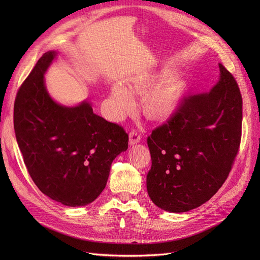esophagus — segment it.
I'll list each match as a JSON object with an SVG mask.
<instances>
[{
  "label": "esophagus",
  "mask_w": 260,
  "mask_h": 260,
  "mask_svg": "<svg viewBox=\"0 0 260 260\" xmlns=\"http://www.w3.org/2000/svg\"><path fill=\"white\" fill-rule=\"evenodd\" d=\"M140 141H141V135L139 133V131L132 130L129 133V143L132 145V144H136V143L140 142Z\"/></svg>",
  "instance_id": "1"
}]
</instances>
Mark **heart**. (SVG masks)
Wrapping results in <instances>:
<instances>
[{"label": "heart", "instance_id": "obj_1", "mask_svg": "<svg viewBox=\"0 0 260 260\" xmlns=\"http://www.w3.org/2000/svg\"><path fill=\"white\" fill-rule=\"evenodd\" d=\"M158 85L154 79H138L132 82L130 90L120 84L114 85L111 104L116 117H122L135 106V94H142ZM184 90V83L179 79H170L158 88L148 92L143 100L145 113L155 119H162L175 112L180 94Z\"/></svg>", "mask_w": 260, "mask_h": 260}]
</instances>
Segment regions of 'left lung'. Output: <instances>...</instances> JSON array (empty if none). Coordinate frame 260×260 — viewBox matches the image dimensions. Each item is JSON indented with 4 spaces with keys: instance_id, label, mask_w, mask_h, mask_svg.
I'll return each instance as SVG.
<instances>
[{
    "instance_id": "8db88e82",
    "label": "left lung",
    "mask_w": 260,
    "mask_h": 260,
    "mask_svg": "<svg viewBox=\"0 0 260 260\" xmlns=\"http://www.w3.org/2000/svg\"><path fill=\"white\" fill-rule=\"evenodd\" d=\"M209 92L184 96L170 119L147 138L152 167L147 193L157 207L184 212L206 203L226 180L242 135V95L219 64Z\"/></svg>"
}]
</instances>
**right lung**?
<instances>
[{"mask_svg":"<svg viewBox=\"0 0 260 260\" xmlns=\"http://www.w3.org/2000/svg\"><path fill=\"white\" fill-rule=\"evenodd\" d=\"M56 54H43L19 88L15 135L39 190L62 205L85 206L105 188L112 162L128 148L129 137L94 114L89 102L68 107L50 96L44 74Z\"/></svg>","mask_w":260,"mask_h":260,"instance_id":"right-lung-1","label":"right lung"}]
</instances>
